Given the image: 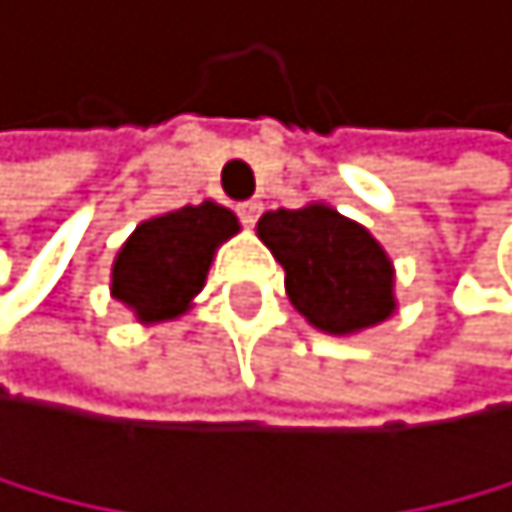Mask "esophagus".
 Wrapping results in <instances>:
<instances>
[{"instance_id":"1","label":"esophagus","mask_w":512,"mask_h":512,"mask_svg":"<svg viewBox=\"0 0 512 512\" xmlns=\"http://www.w3.org/2000/svg\"><path fill=\"white\" fill-rule=\"evenodd\" d=\"M237 214L243 217V224H246V227H253V224L259 221V214H262V201H256V198H253V201H243V205L237 208Z\"/></svg>"}]
</instances>
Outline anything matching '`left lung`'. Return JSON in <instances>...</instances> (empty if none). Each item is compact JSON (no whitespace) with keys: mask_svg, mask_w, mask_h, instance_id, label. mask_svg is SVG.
Segmentation results:
<instances>
[{"mask_svg":"<svg viewBox=\"0 0 512 512\" xmlns=\"http://www.w3.org/2000/svg\"><path fill=\"white\" fill-rule=\"evenodd\" d=\"M256 237L282 262L285 295L314 330L356 336L397 311L388 250L327 201L266 211Z\"/></svg>","mask_w":512,"mask_h":512,"instance_id":"8db88e82","label":"left lung"}]
</instances>
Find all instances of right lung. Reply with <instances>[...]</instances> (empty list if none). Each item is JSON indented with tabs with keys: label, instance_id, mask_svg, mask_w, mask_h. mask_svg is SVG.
Segmentation results:
<instances>
[{
	"label": "right lung",
	"instance_id": "add662e5",
	"mask_svg": "<svg viewBox=\"0 0 512 512\" xmlns=\"http://www.w3.org/2000/svg\"><path fill=\"white\" fill-rule=\"evenodd\" d=\"M234 234H240L237 214L211 198L140 221L111 262V298L144 327L182 317L205 288L217 250Z\"/></svg>",
	"mask_w": 512,
	"mask_h": 512
}]
</instances>
